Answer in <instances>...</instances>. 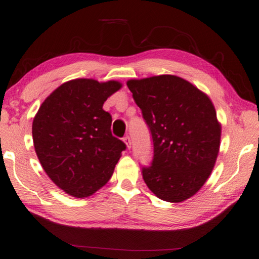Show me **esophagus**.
<instances>
[{
  "label": "esophagus",
  "instance_id": "1",
  "mask_svg": "<svg viewBox=\"0 0 259 259\" xmlns=\"http://www.w3.org/2000/svg\"><path fill=\"white\" fill-rule=\"evenodd\" d=\"M123 142H124V144L126 145V147H128V148L130 149V148H131V139H130L129 136H126V137L123 138Z\"/></svg>",
  "mask_w": 259,
  "mask_h": 259
}]
</instances>
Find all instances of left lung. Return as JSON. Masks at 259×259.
<instances>
[{
  "label": "left lung",
  "mask_w": 259,
  "mask_h": 259,
  "mask_svg": "<svg viewBox=\"0 0 259 259\" xmlns=\"http://www.w3.org/2000/svg\"><path fill=\"white\" fill-rule=\"evenodd\" d=\"M126 86L150 129L152 166L144 181L159 199L182 203L207 181L220 152L222 126L209 96L186 79L161 74Z\"/></svg>",
  "instance_id": "obj_1"
}]
</instances>
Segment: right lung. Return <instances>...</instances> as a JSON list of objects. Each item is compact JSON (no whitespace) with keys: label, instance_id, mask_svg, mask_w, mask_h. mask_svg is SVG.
<instances>
[{"label":"right lung","instance_id":"add662e5","mask_svg":"<svg viewBox=\"0 0 259 259\" xmlns=\"http://www.w3.org/2000/svg\"><path fill=\"white\" fill-rule=\"evenodd\" d=\"M122 88L117 80L72 79L54 89L32 120V142L46 175L60 189L86 198L104 187L125 148L112 136L103 104Z\"/></svg>","mask_w":259,"mask_h":259}]
</instances>
